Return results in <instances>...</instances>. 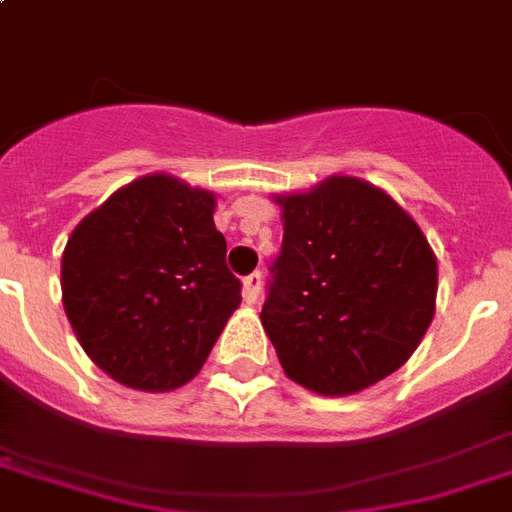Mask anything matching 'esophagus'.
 Instances as JSON below:
<instances>
[{
  "label": "esophagus",
  "mask_w": 512,
  "mask_h": 512,
  "mask_svg": "<svg viewBox=\"0 0 512 512\" xmlns=\"http://www.w3.org/2000/svg\"><path fill=\"white\" fill-rule=\"evenodd\" d=\"M260 292H263V273H249L247 279H244V300L247 303H257Z\"/></svg>",
  "instance_id": "1"
}]
</instances>
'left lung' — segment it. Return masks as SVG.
<instances>
[{"label":"left lung","mask_w":512,"mask_h":512,"mask_svg":"<svg viewBox=\"0 0 512 512\" xmlns=\"http://www.w3.org/2000/svg\"><path fill=\"white\" fill-rule=\"evenodd\" d=\"M276 204L284 239L260 319L284 373L341 397L403 368L438 295V260L411 214L357 177Z\"/></svg>","instance_id":"1"}]
</instances>
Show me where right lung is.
Instances as JSON below:
<instances>
[{
	"instance_id": "right-lung-1",
	"label": "right lung",
	"mask_w": 512,
	"mask_h": 512,
	"mask_svg": "<svg viewBox=\"0 0 512 512\" xmlns=\"http://www.w3.org/2000/svg\"><path fill=\"white\" fill-rule=\"evenodd\" d=\"M214 195L169 174L120 187L85 217L61 257V295L85 354L142 392L204 368L241 303L214 228Z\"/></svg>"
}]
</instances>
